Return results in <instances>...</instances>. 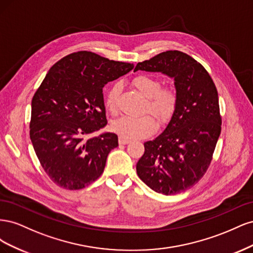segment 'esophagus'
Listing matches in <instances>:
<instances>
[{"label": "esophagus", "mask_w": 253, "mask_h": 253, "mask_svg": "<svg viewBox=\"0 0 253 253\" xmlns=\"http://www.w3.org/2000/svg\"><path fill=\"white\" fill-rule=\"evenodd\" d=\"M129 142H131V140H129V139L125 138V137H122V136L119 137V143H120V144H127V143H129Z\"/></svg>", "instance_id": "obj_1"}]
</instances>
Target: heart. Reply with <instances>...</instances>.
<instances>
[{
	"label": "heart",
	"instance_id": "b5f03b06",
	"mask_svg": "<svg viewBox=\"0 0 253 253\" xmlns=\"http://www.w3.org/2000/svg\"><path fill=\"white\" fill-rule=\"evenodd\" d=\"M133 85L142 95L149 98V110L160 120H167L173 114L177 94L172 87H162V82L154 76L138 75L133 79ZM121 84L115 82L105 94V105L109 111L116 112ZM113 129L127 139L142 138L151 135L156 129L154 118L145 115L141 117L122 116L113 122Z\"/></svg>",
	"mask_w": 253,
	"mask_h": 253
}]
</instances>
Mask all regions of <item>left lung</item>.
<instances>
[{"mask_svg":"<svg viewBox=\"0 0 253 253\" xmlns=\"http://www.w3.org/2000/svg\"><path fill=\"white\" fill-rule=\"evenodd\" d=\"M136 71L172 78L177 94L176 108L164 131L143 143L137 174L157 193H180L203 177L218 140L221 118L215 84L201 63L178 50L139 62Z\"/></svg>","mask_w":253,"mask_h":253,"instance_id":"obj_1","label":"left lung"}]
</instances>
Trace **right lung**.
<instances>
[{
	"label": "right lung",
	"mask_w": 253,
	"mask_h": 253,
	"mask_svg": "<svg viewBox=\"0 0 253 253\" xmlns=\"http://www.w3.org/2000/svg\"><path fill=\"white\" fill-rule=\"evenodd\" d=\"M133 67L84 50L59 60L45 76L32 100L29 134L42 168L59 187L79 190L102 174L118 137H85L108 125L103 86Z\"/></svg>",
	"instance_id": "add662e5"
}]
</instances>
